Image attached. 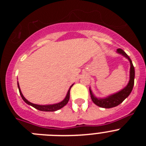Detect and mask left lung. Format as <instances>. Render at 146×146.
Segmentation results:
<instances>
[{"label":"left lung","instance_id":"1","mask_svg":"<svg viewBox=\"0 0 146 146\" xmlns=\"http://www.w3.org/2000/svg\"><path fill=\"white\" fill-rule=\"evenodd\" d=\"M117 52L118 53L123 55V56L128 58V60L130 62V79L129 81L128 85L125 87L123 90H121L119 92L116 93V94L111 95V96H108V97L105 98V99H97L93 95L92 92L90 90V94H91V97L92 101L95 104H96L97 106L100 107V108H114V107L118 106V104L123 102V101L126 99V97H128L130 93L132 91L134 86V82H135V68L132 64L131 59L129 58L127 54L121 49H117Z\"/></svg>","mask_w":146,"mask_h":146}]
</instances>
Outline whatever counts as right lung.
Segmentation results:
<instances>
[{
	"label": "right lung",
	"instance_id": "1",
	"mask_svg": "<svg viewBox=\"0 0 146 146\" xmlns=\"http://www.w3.org/2000/svg\"><path fill=\"white\" fill-rule=\"evenodd\" d=\"M17 86H18V88H19V91H20V96H21L22 99L24 100V102H25V103H27V104H29V105H31V106L33 107V108H36V109L38 110H41V111L54 112V111H56V110H58L60 109V108H64L66 104L68 103V102H69V97H70V96H69V95H70V89H71V88L73 86V85H72V86L70 87V88H69V90L68 91V93H67V94H66V98L64 99V100H63V101L60 102H59V103H58V104H49V105H38V104H33V103L28 102V100H27V99H25L24 96H23V94H22L21 91H20V86H19V83H18V82H17Z\"/></svg>",
	"mask_w": 146,
	"mask_h": 146
}]
</instances>
